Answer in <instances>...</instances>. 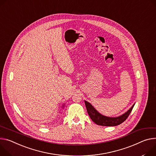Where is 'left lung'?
Listing matches in <instances>:
<instances>
[{
    "label": "left lung",
    "mask_w": 156,
    "mask_h": 156,
    "mask_svg": "<svg viewBox=\"0 0 156 156\" xmlns=\"http://www.w3.org/2000/svg\"><path fill=\"white\" fill-rule=\"evenodd\" d=\"M88 114L90 116L91 120L98 125L104 126H116L122 123L127 118L134 106V105L124 115L116 117V118H110L106 117L99 113L93 106L88 102L84 101Z\"/></svg>",
    "instance_id": "left-lung-1"
}]
</instances>
